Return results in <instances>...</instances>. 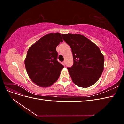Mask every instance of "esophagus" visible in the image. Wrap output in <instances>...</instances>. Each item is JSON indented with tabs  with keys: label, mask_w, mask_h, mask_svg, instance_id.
<instances>
[{
	"label": "esophagus",
	"mask_w": 124,
	"mask_h": 124,
	"mask_svg": "<svg viewBox=\"0 0 124 124\" xmlns=\"http://www.w3.org/2000/svg\"><path fill=\"white\" fill-rule=\"evenodd\" d=\"M63 65L65 66L66 65V61H63Z\"/></svg>",
	"instance_id": "34e87169"
}]
</instances>
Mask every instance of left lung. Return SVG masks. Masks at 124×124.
I'll use <instances>...</instances> for the list:
<instances>
[{
	"label": "left lung",
	"mask_w": 124,
	"mask_h": 124,
	"mask_svg": "<svg viewBox=\"0 0 124 124\" xmlns=\"http://www.w3.org/2000/svg\"><path fill=\"white\" fill-rule=\"evenodd\" d=\"M62 36L72 50L73 65L67 69L73 82L81 87L92 86L98 80L104 68V56L99 48L83 35Z\"/></svg>",
	"instance_id": "1"
}]
</instances>
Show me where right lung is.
I'll list each match as a JSON object with an SVG mask.
<instances>
[{"label":"right lung","mask_w":124,"mask_h":124,"mask_svg":"<svg viewBox=\"0 0 124 124\" xmlns=\"http://www.w3.org/2000/svg\"><path fill=\"white\" fill-rule=\"evenodd\" d=\"M62 41L61 33H50L29 48L25 68L29 78L37 85L48 87L58 80L64 67L57 60L56 46Z\"/></svg>","instance_id":"obj_1"}]
</instances>
